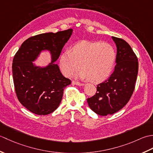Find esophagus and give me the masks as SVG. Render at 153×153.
Returning <instances> with one entry per match:
<instances>
[{
    "instance_id": "esophagus-1",
    "label": "esophagus",
    "mask_w": 153,
    "mask_h": 153,
    "mask_svg": "<svg viewBox=\"0 0 153 153\" xmlns=\"http://www.w3.org/2000/svg\"><path fill=\"white\" fill-rule=\"evenodd\" d=\"M72 84H74V85H79V86H83V85H84V83H79L78 82H76V81H72Z\"/></svg>"
}]
</instances>
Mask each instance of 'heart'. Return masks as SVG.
I'll use <instances>...</instances> for the list:
<instances>
[{"mask_svg":"<svg viewBox=\"0 0 153 153\" xmlns=\"http://www.w3.org/2000/svg\"><path fill=\"white\" fill-rule=\"evenodd\" d=\"M116 53L111 45L101 41H83L60 56V66L65 76L73 74L78 68L77 76L92 83L108 78L114 66Z\"/></svg>","mask_w":153,"mask_h":153,"instance_id":"obj_1","label":"heart"}]
</instances>
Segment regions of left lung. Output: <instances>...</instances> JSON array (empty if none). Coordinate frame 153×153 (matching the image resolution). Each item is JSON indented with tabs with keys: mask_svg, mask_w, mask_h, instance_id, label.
Instances as JSON below:
<instances>
[{
	"mask_svg": "<svg viewBox=\"0 0 153 153\" xmlns=\"http://www.w3.org/2000/svg\"><path fill=\"white\" fill-rule=\"evenodd\" d=\"M117 47L116 65L108 79L97 86L94 96L87 99L93 112L107 116L121 110L135 89L139 63L131 47L122 39L112 37Z\"/></svg>",
	"mask_w": 153,
	"mask_h": 153,
	"instance_id": "left-lung-1",
	"label": "left lung"
}]
</instances>
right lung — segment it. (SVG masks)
Here are the masks:
<instances>
[{"label":"right lung","mask_w":153,"mask_h":153,"mask_svg":"<svg viewBox=\"0 0 153 153\" xmlns=\"http://www.w3.org/2000/svg\"><path fill=\"white\" fill-rule=\"evenodd\" d=\"M71 33L72 29H68L35 35L25 40L14 55L12 74L16 96L25 108L35 114L54 112L60 105L65 87L71 83L54 62ZM43 50L51 52L52 62L45 68L35 67L32 61Z\"/></svg>","instance_id":"right-lung-1"}]
</instances>
